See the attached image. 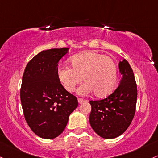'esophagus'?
<instances>
[{"label": "esophagus", "instance_id": "obj_1", "mask_svg": "<svg viewBox=\"0 0 158 158\" xmlns=\"http://www.w3.org/2000/svg\"><path fill=\"white\" fill-rule=\"evenodd\" d=\"M85 101V100H83L82 98H78V102H79V103H84Z\"/></svg>", "mask_w": 158, "mask_h": 158}]
</instances>
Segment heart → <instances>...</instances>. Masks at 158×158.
I'll return each mask as SVG.
<instances>
[{
    "instance_id": "b5f03b06",
    "label": "heart",
    "mask_w": 158,
    "mask_h": 158,
    "mask_svg": "<svg viewBox=\"0 0 158 158\" xmlns=\"http://www.w3.org/2000/svg\"><path fill=\"white\" fill-rule=\"evenodd\" d=\"M72 67L60 66L58 77L67 91L72 92L83 77L85 81L78 90L80 95L94 91L98 97L109 95L115 89L118 80L117 66L110 57L103 54L86 52L70 59Z\"/></svg>"
}]
</instances>
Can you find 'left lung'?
Here are the masks:
<instances>
[{
    "label": "left lung",
    "instance_id": "obj_1",
    "mask_svg": "<svg viewBox=\"0 0 158 158\" xmlns=\"http://www.w3.org/2000/svg\"><path fill=\"white\" fill-rule=\"evenodd\" d=\"M122 75L113 93L100 100H91L89 121L94 132L104 139H114L124 133L135 115L137 88L133 70L127 60L119 62Z\"/></svg>",
    "mask_w": 158,
    "mask_h": 158
}]
</instances>
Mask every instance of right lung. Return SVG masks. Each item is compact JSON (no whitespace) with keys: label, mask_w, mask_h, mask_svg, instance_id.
I'll return each mask as SVG.
<instances>
[{"label":"right lung","mask_w":158,"mask_h":158,"mask_svg":"<svg viewBox=\"0 0 158 158\" xmlns=\"http://www.w3.org/2000/svg\"><path fill=\"white\" fill-rule=\"evenodd\" d=\"M68 50L40 52L28 62L22 76L20 98L25 118L31 131L43 139L59 136L78 106L77 98L66 91L58 77V64Z\"/></svg>","instance_id":"add662e5"}]
</instances>
